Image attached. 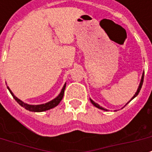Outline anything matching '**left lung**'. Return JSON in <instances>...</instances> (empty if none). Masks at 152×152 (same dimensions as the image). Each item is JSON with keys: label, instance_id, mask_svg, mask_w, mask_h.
Returning a JSON list of instances; mask_svg holds the SVG:
<instances>
[{"label": "left lung", "instance_id": "8db88e82", "mask_svg": "<svg viewBox=\"0 0 152 152\" xmlns=\"http://www.w3.org/2000/svg\"><path fill=\"white\" fill-rule=\"evenodd\" d=\"M143 78H144V72L142 73V79H141V81H140V84H139V86H138V88H137V92L135 93V94H134V97H133V98L131 99V100H132V99H134V98H135V97H136V96H137V94H138V93L140 92L141 88H142V83H143ZM131 100H130V101H131ZM130 101H129V102H130ZM90 102H91V103H92L93 105L94 106V107H98V108L101 109V110H104V111H107V109H104V108H103V107H100V106H99V104H98V103H96L95 102H94V101H93V100H92V99H90Z\"/></svg>", "mask_w": 152, "mask_h": 152}]
</instances>
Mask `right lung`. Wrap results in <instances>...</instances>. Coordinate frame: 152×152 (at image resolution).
<instances>
[{"label":"right lung","mask_w":152,"mask_h":152,"mask_svg":"<svg viewBox=\"0 0 152 152\" xmlns=\"http://www.w3.org/2000/svg\"><path fill=\"white\" fill-rule=\"evenodd\" d=\"M9 89V91L10 92L11 95L13 96V98L16 100V102H18V104L20 106H22L23 107H24L25 109H27L30 112H45V111H47V110H50L51 108H53L55 107L56 106H58L59 104V102H61V100L63 99V94H64V90H65V88H66V84L63 86V89L61 90L60 94L58 95V97H56L55 99L51 100L50 102H46L45 104H40V105H30V104H28V103H25L23 101H21L20 99H18L16 96H15V94H13L11 90L10 89L9 87H7Z\"/></svg>","instance_id":"add662e5"}]
</instances>
